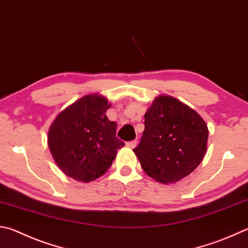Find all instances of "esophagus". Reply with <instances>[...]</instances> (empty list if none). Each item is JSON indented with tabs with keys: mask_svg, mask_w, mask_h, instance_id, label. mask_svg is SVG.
<instances>
[{
	"mask_svg": "<svg viewBox=\"0 0 248 248\" xmlns=\"http://www.w3.org/2000/svg\"><path fill=\"white\" fill-rule=\"evenodd\" d=\"M137 144H138V141L137 140H133V141H129V142H127V146L128 147H131V148H134L137 146Z\"/></svg>",
	"mask_w": 248,
	"mask_h": 248,
	"instance_id": "obj_1",
	"label": "esophagus"
}]
</instances>
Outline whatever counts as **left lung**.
<instances>
[{"label":"left lung","instance_id":"1","mask_svg":"<svg viewBox=\"0 0 248 248\" xmlns=\"http://www.w3.org/2000/svg\"><path fill=\"white\" fill-rule=\"evenodd\" d=\"M144 118L145 129L133 152L151 178L174 183L201 164L208 128L195 110L177 98L161 95L153 101Z\"/></svg>","mask_w":248,"mask_h":248}]
</instances>
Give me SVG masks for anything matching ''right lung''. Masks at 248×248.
<instances>
[{"label":"right lung","instance_id":"obj_1","mask_svg":"<svg viewBox=\"0 0 248 248\" xmlns=\"http://www.w3.org/2000/svg\"><path fill=\"white\" fill-rule=\"evenodd\" d=\"M105 97L85 95L58 114L48 130V146L62 172L77 181L102 177L124 143L116 137L117 124L108 120Z\"/></svg>","mask_w":248,"mask_h":248}]
</instances>
